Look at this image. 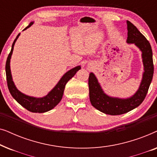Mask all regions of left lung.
Wrapping results in <instances>:
<instances>
[{"label":"left lung","mask_w":157,"mask_h":157,"mask_svg":"<svg viewBox=\"0 0 157 157\" xmlns=\"http://www.w3.org/2000/svg\"><path fill=\"white\" fill-rule=\"evenodd\" d=\"M128 44H134L142 52V61L144 72L140 86L132 97L121 99L107 96L103 91L97 78L93 73L89 74V98L92 106L98 111L109 115H120L139 106L147 96L154 74V63L151 45L145 36L135 25L127 21Z\"/></svg>","instance_id":"1"}]
</instances>
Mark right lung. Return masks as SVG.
I'll use <instances>...</instances> for the list:
<instances>
[{
    "mask_svg": "<svg viewBox=\"0 0 157 157\" xmlns=\"http://www.w3.org/2000/svg\"><path fill=\"white\" fill-rule=\"evenodd\" d=\"M33 24V22L30 23V24L24 29L26 30L28 28L31 27ZM23 30V31H24ZM20 36V33L17 36L16 39L14 40L13 43L11 51L8 56L7 58V61L6 63V80H7L8 88L9 89V91L11 96L13 97L16 101L20 104L21 106L26 109L27 110L33 113H44L46 111H48L51 109L54 108L61 101L62 96H63L64 89H65L66 84L67 83L68 81L76 74L79 69H81V66H76L72 69L68 71L65 74L62 76L61 80L59 81L56 86L47 94L46 96L42 98H35L25 95L21 91H19L16 89L13 81L12 80L11 72H10V60L11 58V55L13 51V46L16 40L18 39V36Z\"/></svg>",
    "mask_w": 157,
    "mask_h": 157,
    "instance_id": "add662e5",
    "label": "right lung"
}]
</instances>
